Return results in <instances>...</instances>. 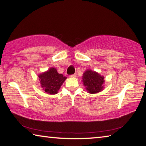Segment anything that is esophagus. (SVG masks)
I'll return each instance as SVG.
<instances>
[{"mask_svg": "<svg viewBox=\"0 0 146 146\" xmlns=\"http://www.w3.org/2000/svg\"><path fill=\"white\" fill-rule=\"evenodd\" d=\"M70 77H71V78H76V74H72V75H70Z\"/></svg>", "mask_w": 146, "mask_h": 146, "instance_id": "34e87169", "label": "esophagus"}]
</instances>
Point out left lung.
<instances>
[{"instance_id":"1","label":"left lung","mask_w":146,"mask_h":146,"mask_svg":"<svg viewBox=\"0 0 146 146\" xmlns=\"http://www.w3.org/2000/svg\"><path fill=\"white\" fill-rule=\"evenodd\" d=\"M81 81L89 94H98L104 88L105 80L104 76L91 69H87L85 71Z\"/></svg>"}]
</instances>
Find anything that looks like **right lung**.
Returning a JSON list of instances; mask_svg holds the SVG:
<instances>
[{
	"label": "right lung",
	"mask_w": 146,
	"mask_h": 146,
	"mask_svg": "<svg viewBox=\"0 0 146 146\" xmlns=\"http://www.w3.org/2000/svg\"><path fill=\"white\" fill-rule=\"evenodd\" d=\"M39 78L40 87L48 95H54L58 93L61 85L66 78L58 72L56 68L50 67L44 72L38 75Z\"/></svg>",
	"instance_id": "1"
}]
</instances>
